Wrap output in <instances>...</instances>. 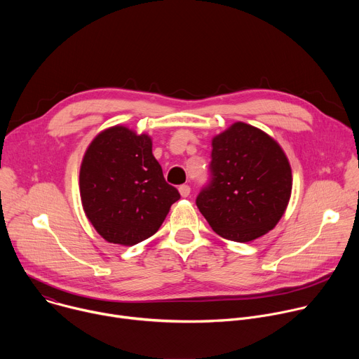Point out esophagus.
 I'll list each match as a JSON object with an SVG mask.
<instances>
[{"mask_svg":"<svg viewBox=\"0 0 359 359\" xmlns=\"http://www.w3.org/2000/svg\"><path fill=\"white\" fill-rule=\"evenodd\" d=\"M179 193L182 197H187L190 194V186H187V184L179 186Z\"/></svg>","mask_w":359,"mask_h":359,"instance_id":"1","label":"esophagus"}]
</instances>
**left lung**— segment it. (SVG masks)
<instances>
[{
    "mask_svg": "<svg viewBox=\"0 0 359 359\" xmlns=\"http://www.w3.org/2000/svg\"><path fill=\"white\" fill-rule=\"evenodd\" d=\"M212 146V182L196 198L200 213L223 238L247 243L264 236L291 197V166L283 147L244 122L216 135Z\"/></svg>",
    "mask_w": 359,
    "mask_h": 359,
    "instance_id": "left-lung-1",
    "label": "left lung"
}]
</instances>
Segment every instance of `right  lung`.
<instances>
[{"label":"right lung","mask_w":359,"mask_h":359,"mask_svg":"<svg viewBox=\"0 0 359 359\" xmlns=\"http://www.w3.org/2000/svg\"><path fill=\"white\" fill-rule=\"evenodd\" d=\"M83 212L107 241L135 245L155 234L180 198L151 153V137L116 125L89 143L79 170Z\"/></svg>","instance_id":"obj_1"}]
</instances>
